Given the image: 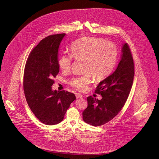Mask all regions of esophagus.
Segmentation results:
<instances>
[{
	"label": "esophagus",
	"mask_w": 159,
	"mask_h": 159,
	"mask_svg": "<svg viewBox=\"0 0 159 159\" xmlns=\"http://www.w3.org/2000/svg\"><path fill=\"white\" fill-rule=\"evenodd\" d=\"M76 97L77 98H82V95L81 94L79 93H76Z\"/></svg>",
	"instance_id": "obj_1"
}]
</instances>
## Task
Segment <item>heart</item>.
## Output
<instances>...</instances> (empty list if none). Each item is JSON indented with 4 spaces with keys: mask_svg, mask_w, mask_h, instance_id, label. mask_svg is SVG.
Returning <instances> with one entry per match:
<instances>
[{
    "mask_svg": "<svg viewBox=\"0 0 159 159\" xmlns=\"http://www.w3.org/2000/svg\"><path fill=\"white\" fill-rule=\"evenodd\" d=\"M73 58L84 61L82 76L72 78L69 83L79 91H85L91 83L92 77L102 80L109 76L116 65L117 50L113 42L103 39L84 37L75 42L71 46ZM73 57L63 53L58 58V66L64 73L68 72L72 66Z\"/></svg>",
    "mask_w": 159,
    "mask_h": 159,
    "instance_id": "b5f03b06",
    "label": "heart"
}]
</instances>
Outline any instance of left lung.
Here are the masks:
<instances>
[{
	"label": "left lung",
	"mask_w": 159,
	"mask_h": 159,
	"mask_svg": "<svg viewBox=\"0 0 159 159\" xmlns=\"http://www.w3.org/2000/svg\"><path fill=\"white\" fill-rule=\"evenodd\" d=\"M134 74L132 55L128 45L125 43L116 70L99 82L95 91L102 96V99L98 100L91 96L87 98L88 107L82 113L84 121L93 126H99L117 116L128 98Z\"/></svg>",
	"instance_id": "obj_1"
}]
</instances>
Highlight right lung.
Listing matches in <instances>:
<instances>
[{
	"instance_id": "add662e5",
	"label": "right lung",
	"mask_w": 159,
	"mask_h": 159,
	"mask_svg": "<svg viewBox=\"0 0 159 159\" xmlns=\"http://www.w3.org/2000/svg\"><path fill=\"white\" fill-rule=\"evenodd\" d=\"M65 35L53 34L42 39L31 51L24 68L23 86L26 101L34 116L47 125L60 123L76 99L73 93L52 89L53 79L60 71L58 49Z\"/></svg>"
}]
</instances>
